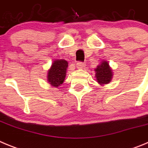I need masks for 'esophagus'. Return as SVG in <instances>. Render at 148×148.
Segmentation results:
<instances>
[{"mask_svg": "<svg viewBox=\"0 0 148 148\" xmlns=\"http://www.w3.org/2000/svg\"><path fill=\"white\" fill-rule=\"evenodd\" d=\"M85 63L81 62V61H78L76 64V66L78 69H83L84 67H85Z\"/></svg>", "mask_w": 148, "mask_h": 148, "instance_id": "34e87169", "label": "esophagus"}]
</instances>
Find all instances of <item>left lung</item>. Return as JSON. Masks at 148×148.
<instances>
[{
  "instance_id": "8db88e82",
  "label": "left lung",
  "mask_w": 148,
  "mask_h": 148,
  "mask_svg": "<svg viewBox=\"0 0 148 148\" xmlns=\"http://www.w3.org/2000/svg\"><path fill=\"white\" fill-rule=\"evenodd\" d=\"M95 77L97 82L102 84H107L110 82L112 77H113V72L110 67L109 64L107 61H102L100 65L97 66L95 70Z\"/></svg>"
}]
</instances>
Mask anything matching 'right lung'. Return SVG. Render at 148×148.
Returning a JSON list of instances; mask_svg holds the SVG:
<instances>
[{"label":"right lung","mask_w":148,"mask_h":148,"mask_svg":"<svg viewBox=\"0 0 148 148\" xmlns=\"http://www.w3.org/2000/svg\"><path fill=\"white\" fill-rule=\"evenodd\" d=\"M68 63L65 60L54 61L48 71L47 80L52 86L57 87L62 84L65 79Z\"/></svg>","instance_id":"1"}]
</instances>
